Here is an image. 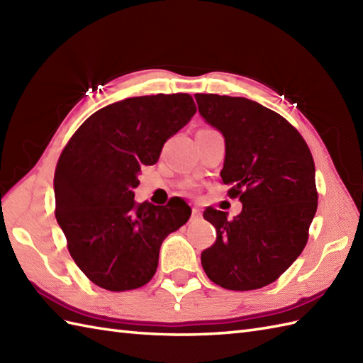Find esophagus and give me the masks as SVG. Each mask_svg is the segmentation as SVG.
<instances>
[{"mask_svg": "<svg viewBox=\"0 0 363 363\" xmlns=\"http://www.w3.org/2000/svg\"><path fill=\"white\" fill-rule=\"evenodd\" d=\"M191 218H194V220L201 218V211H199L198 207H194V209H191Z\"/></svg>", "mask_w": 363, "mask_h": 363, "instance_id": "1", "label": "esophagus"}]
</instances>
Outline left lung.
Returning <instances> with one entry per match:
<instances>
[{
    "label": "left lung",
    "mask_w": 363,
    "mask_h": 363,
    "mask_svg": "<svg viewBox=\"0 0 363 363\" xmlns=\"http://www.w3.org/2000/svg\"><path fill=\"white\" fill-rule=\"evenodd\" d=\"M199 115L225 137L223 184L242 212L207 207L203 217L217 240L203 251L207 277L228 290L274 282L303 252L317 212L315 164L309 146L279 113L252 99L195 95Z\"/></svg>",
    "instance_id": "1"
}]
</instances>
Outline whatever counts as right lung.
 Wrapping results in <instances>:
<instances>
[{
	"label": "right lung",
	"instance_id": "obj_1",
	"mask_svg": "<svg viewBox=\"0 0 363 363\" xmlns=\"http://www.w3.org/2000/svg\"><path fill=\"white\" fill-rule=\"evenodd\" d=\"M195 112L187 94L121 99L90 115L60 154L56 218L74 264L98 287L125 291L150 282L162 242L190 218L182 201L137 204L134 189L142 165L156 164Z\"/></svg>",
	"mask_w": 363,
	"mask_h": 363
}]
</instances>
